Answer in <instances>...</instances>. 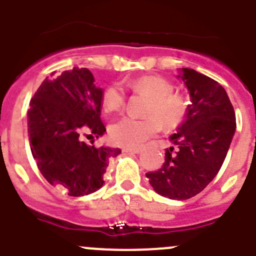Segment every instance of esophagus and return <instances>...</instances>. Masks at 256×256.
I'll return each instance as SVG.
<instances>
[{
    "mask_svg": "<svg viewBox=\"0 0 256 256\" xmlns=\"http://www.w3.org/2000/svg\"><path fill=\"white\" fill-rule=\"evenodd\" d=\"M142 148H124L122 152H132V154H139L142 152Z\"/></svg>",
    "mask_w": 256,
    "mask_h": 256,
    "instance_id": "esophagus-1",
    "label": "esophagus"
}]
</instances>
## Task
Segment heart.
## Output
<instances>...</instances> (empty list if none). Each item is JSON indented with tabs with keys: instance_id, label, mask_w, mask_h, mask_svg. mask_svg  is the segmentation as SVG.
<instances>
[{
	"instance_id": "obj_1",
	"label": "heart",
	"mask_w": 256,
	"mask_h": 256,
	"mask_svg": "<svg viewBox=\"0 0 256 256\" xmlns=\"http://www.w3.org/2000/svg\"><path fill=\"white\" fill-rule=\"evenodd\" d=\"M125 84L135 92H145L150 101L145 108L149 114L142 118L126 116L110 126V138L121 146H139L156 135L162 128H176L186 114V98L180 93H174V86L166 78L159 76H144L126 80ZM126 104L125 88L118 83L108 86L102 96V106L106 112H116Z\"/></svg>"
}]
</instances>
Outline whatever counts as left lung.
Wrapping results in <instances>:
<instances>
[{
	"mask_svg": "<svg viewBox=\"0 0 256 256\" xmlns=\"http://www.w3.org/2000/svg\"><path fill=\"white\" fill-rule=\"evenodd\" d=\"M190 104L178 132L176 145L166 150V162L146 176L155 192L170 200H188L207 187L221 169L236 128L234 107L225 88L194 69L183 68Z\"/></svg>",
	"mask_w": 256,
	"mask_h": 256,
	"instance_id": "obj_1",
	"label": "left lung"
}]
</instances>
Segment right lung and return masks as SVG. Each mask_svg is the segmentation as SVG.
Returning a JSON list of instances; mask_svg holds the SVG:
<instances>
[{
    "label": "right lung",
    "instance_id": "add662e5",
    "mask_svg": "<svg viewBox=\"0 0 256 256\" xmlns=\"http://www.w3.org/2000/svg\"><path fill=\"white\" fill-rule=\"evenodd\" d=\"M101 88L87 68L45 78L28 111V132L31 152L44 178L60 186L72 197L90 194L104 184L110 158L120 149L96 148L83 136L98 138L106 131L101 120Z\"/></svg>",
    "mask_w": 256,
    "mask_h": 256
}]
</instances>
